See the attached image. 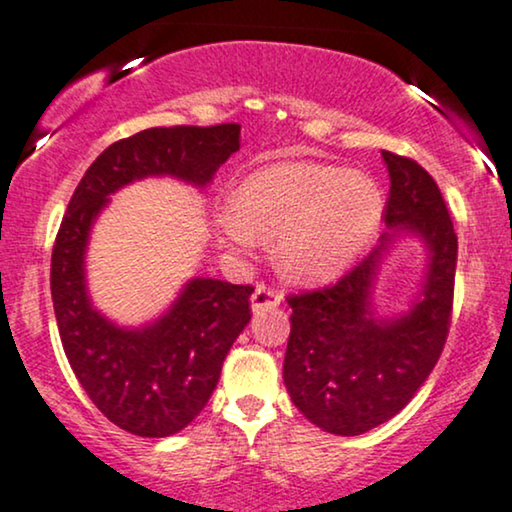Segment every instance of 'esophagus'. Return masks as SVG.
<instances>
[{
  "mask_svg": "<svg viewBox=\"0 0 512 512\" xmlns=\"http://www.w3.org/2000/svg\"><path fill=\"white\" fill-rule=\"evenodd\" d=\"M282 298L284 296L280 289L268 287V284H258V287L254 289V294H251V310H254V313H263V310L280 305Z\"/></svg>",
  "mask_w": 512,
  "mask_h": 512,
  "instance_id": "34e87169",
  "label": "esophagus"
}]
</instances>
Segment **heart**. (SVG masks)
I'll list each match as a JSON object with an SVG mask.
<instances>
[{
    "label": "heart",
    "instance_id": "heart-1",
    "mask_svg": "<svg viewBox=\"0 0 512 512\" xmlns=\"http://www.w3.org/2000/svg\"><path fill=\"white\" fill-rule=\"evenodd\" d=\"M383 195L369 176L317 162L254 171L221 216L232 242L277 238V263L291 280L324 282L343 272L376 235Z\"/></svg>",
    "mask_w": 512,
    "mask_h": 512
}]
</instances>
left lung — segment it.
<instances>
[{
	"label": "left lung",
	"mask_w": 512,
	"mask_h": 512,
	"mask_svg": "<svg viewBox=\"0 0 512 512\" xmlns=\"http://www.w3.org/2000/svg\"><path fill=\"white\" fill-rule=\"evenodd\" d=\"M390 195L381 244L336 284L291 294V334L284 383L298 411L334 435L381 426L423 386L440 360L454 305L456 240L442 192L414 159L383 150ZM400 231L424 237L431 251L422 298L407 316L376 321L370 282L387 244Z\"/></svg>",
	"instance_id": "1"
}]
</instances>
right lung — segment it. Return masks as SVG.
I'll return each mask as SVG.
<instances>
[{
	"label": "right lung",
	"mask_w": 512,
	"mask_h": 512,
	"mask_svg": "<svg viewBox=\"0 0 512 512\" xmlns=\"http://www.w3.org/2000/svg\"><path fill=\"white\" fill-rule=\"evenodd\" d=\"M237 150L240 124L145 129L96 157L63 216L51 254V298L63 350L91 402L131 435L169 437L204 409L230 345L251 320L254 287L197 277L157 322L117 327L86 294L91 225L112 192L131 181L176 176L204 188Z\"/></svg>",
	"instance_id": "1"
}]
</instances>
